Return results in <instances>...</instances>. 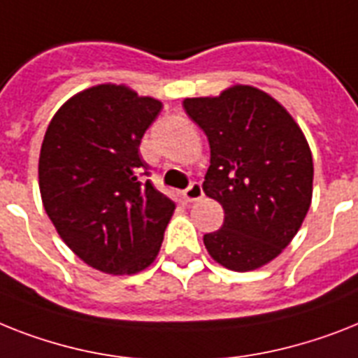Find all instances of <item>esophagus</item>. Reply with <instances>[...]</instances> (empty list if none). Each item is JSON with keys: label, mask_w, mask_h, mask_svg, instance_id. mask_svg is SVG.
Returning a JSON list of instances; mask_svg holds the SVG:
<instances>
[{"label": "esophagus", "mask_w": 358, "mask_h": 358, "mask_svg": "<svg viewBox=\"0 0 358 358\" xmlns=\"http://www.w3.org/2000/svg\"><path fill=\"white\" fill-rule=\"evenodd\" d=\"M202 196H204V191H202V185H200L199 182H193V184L185 189L184 193V199L187 200V202H196V200H200Z\"/></svg>", "instance_id": "esophagus-1"}]
</instances>
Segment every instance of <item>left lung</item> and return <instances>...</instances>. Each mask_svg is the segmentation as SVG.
Listing matches in <instances>:
<instances>
[{"label": "left lung", "mask_w": 358, "mask_h": 358, "mask_svg": "<svg viewBox=\"0 0 358 358\" xmlns=\"http://www.w3.org/2000/svg\"><path fill=\"white\" fill-rule=\"evenodd\" d=\"M209 141L204 193L224 209L204 235L208 254L235 272L261 268L290 245L313 200V154L283 104L248 84L184 99Z\"/></svg>", "instance_id": "8db88e82"}]
</instances>
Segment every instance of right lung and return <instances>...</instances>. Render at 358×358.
<instances>
[{"label": "right lung", "instance_id": "obj_1", "mask_svg": "<svg viewBox=\"0 0 358 358\" xmlns=\"http://www.w3.org/2000/svg\"><path fill=\"white\" fill-rule=\"evenodd\" d=\"M162 108L127 84H97L69 97L43 136V209L69 250L104 274L150 266L174 213L173 200L139 178V143Z\"/></svg>", "mask_w": 358, "mask_h": 358}]
</instances>
